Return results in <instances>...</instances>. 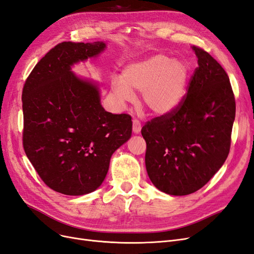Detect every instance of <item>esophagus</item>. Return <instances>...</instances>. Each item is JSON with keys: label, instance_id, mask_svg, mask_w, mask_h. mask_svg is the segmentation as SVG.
Returning a JSON list of instances; mask_svg holds the SVG:
<instances>
[{"label": "esophagus", "instance_id": "obj_1", "mask_svg": "<svg viewBox=\"0 0 254 254\" xmlns=\"http://www.w3.org/2000/svg\"><path fill=\"white\" fill-rule=\"evenodd\" d=\"M133 130H134V133H136V134L140 133V130H141V124H140V121H139V120L136 119V118L133 119Z\"/></svg>", "mask_w": 254, "mask_h": 254}]
</instances>
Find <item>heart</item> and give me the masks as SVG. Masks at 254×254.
Here are the masks:
<instances>
[{"mask_svg":"<svg viewBox=\"0 0 254 254\" xmlns=\"http://www.w3.org/2000/svg\"><path fill=\"white\" fill-rule=\"evenodd\" d=\"M190 73L186 61L156 55L127 65L121 72V79L112 80L111 88L121 102L132 100V92H141L146 108L163 115L175 110L184 100Z\"/></svg>","mask_w":254,"mask_h":254,"instance_id":"1","label":"heart"}]
</instances>
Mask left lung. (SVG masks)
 <instances>
[{
	"instance_id": "8db88e82",
	"label": "left lung",
	"mask_w": 254,
	"mask_h": 254,
	"mask_svg": "<svg viewBox=\"0 0 254 254\" xmlns=\"http://www.w3.org/2000/svg\"><path fill=\"white\" fill-rule=\"evenodd\" d=\"M192 48L198 66L184 100L141 128L151 182L176 196L199 190L224 165L235 118V98L227 72L209 53Z\"/></svg>"
}]
</instances>
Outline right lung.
I'll list each match as a JSON object with an SVG mask.
<instances>
[{"instance_id":"add662e5","label":"right lung","mask_w":254,"mask_h":254,"mask_svg":"<svg viewBox=\"0 0 254 254\" xmlns=\"http://www.w3.org/2000/svg\"><path fill=\"white\" fill-rule=\"evenodd\" d=\"M103 42H62L41 59L22 92L23 148L44 184L65 195L95 191L110 159L132 135V117L100 104L98 87L70 66L97 56Z\"/></svg>"}]
</instances>
